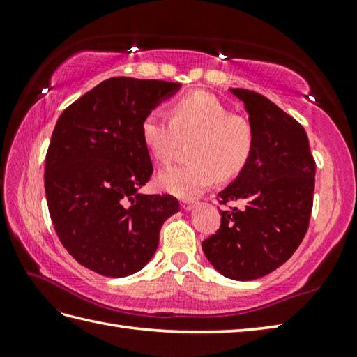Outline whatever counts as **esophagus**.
<instances>
[{"label": "esophagus", "mask_w": 357, "mask_h": 357, "mask_svg": "<svg viewBox=\"0 0 357 357\" xmlns=\"http://www.w3.org/2000/svg\"><path fill=\"white\" fill-rule=\"evenodd\" d=\"M195 201H188V199H185V201H183L181 202V207H183L184 210H192L193 207H195Z\"/></svg>", "instance_id": "obj_1"}]
</instances>
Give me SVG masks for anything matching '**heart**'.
<instances>
[{
    "mask_svg": "<svg viewBox=\"0 0 357 357\" xmlns=\"http://www.w3.org/2000/svg\"><path fill=\"white\" fill-rule=\"evenodd\" d=\"M141 135L159 164H169L181 139H190V162L170 167L158 176L162 190L192 198L215 179H230L245 169L255 150V130L245 118L207 92L188 93L170 107V116L158 110L142 119Z\"/></svg>",
    "mask_w": 357,
    "mask_h": 357,
    "instance_id": "heart-1",
    "label": "heart"
}]
</instances>
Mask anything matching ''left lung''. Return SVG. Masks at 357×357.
<instances>
[{"mask_svg":"<svg viewBox=\"0 0 357 357\" xmlns=\"http://www.w3.org/2000/svg\"><path fill=\"white\" fill-rule=\"evenodd\" d=\"M244 102L255 130L245 169L219 192L221 225L202 242L211 265L234 280H253L287 262L304 239L313 208L316 164L298 121L261 93L230 89Z\"/></svg>","mask_w":357,"mask_h":357,"instance_id":"obj_1","label":"left lung"}]
</instances>
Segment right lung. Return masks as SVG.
<instances>
[{
	"mask_svg": "<svg viewBox=\"0 0 357 357\" xmlns=\"http://www.w3.org/2000/svg\"><path fill=\"white\" fill-rule=\"evenodd\" d=\"M179 89L110 78L58 118L45 155V198L59 241L86 268L109 278L139 271L156 252L164 221L179 210L172 195L138 192L153 173L142 119Z\"/></svg>",
	"mask_w": 357,
	"mask_h": 357,
	"instance_id": "1",
	"label": "right lung"
}]
</instances>
